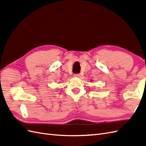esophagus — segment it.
Masks as SVG:
<instances>
[{
	"instance_id": "1",
	"label": "esophagus",
	"mask_w": 146,
	"mask_h": 146,
	"mask_svg": "<svg viewBox=\"0 0 146 146\" xmlns=\"http://www.w3.org/2000/svg\"><path fill=\"white\" fill-rule=\"evenodd\" d=\"M75 77H80V74H75Z\"/></svg>"
}]
</instances>
